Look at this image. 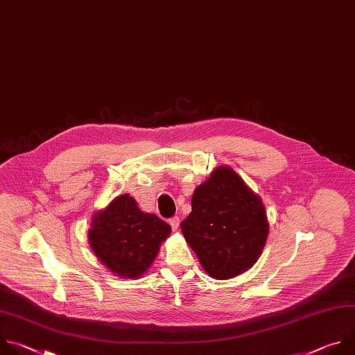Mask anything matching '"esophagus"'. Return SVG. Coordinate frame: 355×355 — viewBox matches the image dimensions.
<instances>
[{
	"label": "esophagus",
	"instance_id": "esophagus-1",
	"mask_svg": "<svg viewBox=\"0 0 355 355\" xmlns=\"http://www.w3.org/2000/svg\"><path fill=\"white\" fill-rule=\"evenodd\" d=\"M169 224H171V227H172V230H173V231H178V230H179L180 220H179L178 217H173V218H171V220H169Z\"/></svg>",
	"mask_w": 355,
	"mask_h": 355
}]
</instances>
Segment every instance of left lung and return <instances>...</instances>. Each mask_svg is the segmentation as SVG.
<instances>
[{"label": "left lung", "instance_id": "left-lung-1", "mask_svg": "<svg viewBox=\"0 0 355 355\" xmlns=\"http://www.w3.org/2000/svg\"><path fill=\"white\" fill-rule=\"evenodd\" d=\"M182 234L204 271L230 279L248 271L268 236L266 207L230 166H217L196 187Z\"/></svg>", "mask_w": 355, "mask_h": 355}]
</instances>
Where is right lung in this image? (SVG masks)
Returning a JSON list of instances; mask_svg holds the SVG:
<instances>
[{
	"label": "right lung",
	"instance_id": "right-lung-1",
	"mask_svg": "<svg viewBox=\"0 0 355 355\" xmlns=\"http://www.w3.org/2000/svg\"><path fill=\"white\" fill-rule=\"evenodd\" d=\"M171 231V225L141 211L134 197L125 193L92 216L88 241L107 270L120 278L137 279L153 266Z\"/></svg>",
	"mask_w": 355,
	"mask_h": 355
}]
</instances>
